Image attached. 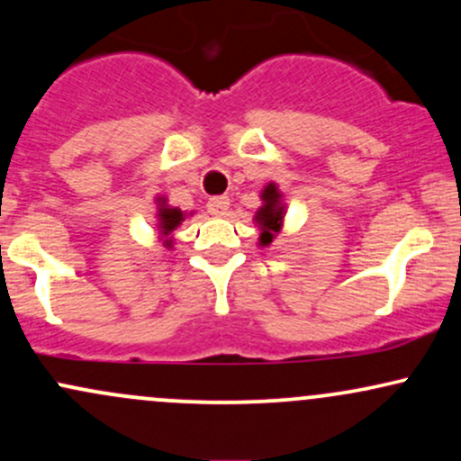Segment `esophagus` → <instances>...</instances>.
I'll list each match as a JSON object with an SVG mask.
<instances>
[{"label": "esophagus", "mask_w": 461, "mask_h": 461, "mask_svg": "<svg viewBox=\"0 0 461 461\" xmlns=\"http://www.w3.org/2000/svg\"><path fill=\"white\" fill-rule=\"evenodd\" d=\"M207 210L214 216H225L230 210V199L227 196H214V199L207 201Z\"/></svg>", "instance_id": "1"}]
</instances>
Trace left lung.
<instances>
[{
  "label": "left lung",
  "instance_id": "1",
  "mask_svg": "<svg viewBox=\"0 0 461 461\" xmlns=\"http://www.w3.org/2000/svg\"><path fill=\"white\" fill-rule=\"evenodd\" d=\"M262 205L258 207L254 221L260 230V247L271 245L273 239L280 234L282 222H285V214H286V205H285V194H282L277 184H267L265 190L260 192Z\"/></svg>",
  "mask_w": 461,
  "mask_h": 461
}]
</instances>
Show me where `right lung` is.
Returning <instances> with one entry per match:
<instances>
[{"label": "right lung", "mask_w": 461, "mask_h": 461, "mask_svg": "<svg viewBox=\"0 0 461 461\" xmlns=\"http://www.w3.org/2000/svg\"><path fill=\"white\" fill-rule=\"evenodd\" d=\"M157 231H159V236L164 239V245L173 247V234L176 227L181 225V222L185 221V212H181L179 207H173L168 205V201L164 199V196H157Z\"/></svg>", "instance_id": "add662e5"}]
</instances>
